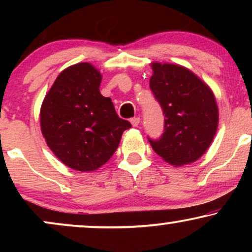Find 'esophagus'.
<instances>
[{"instance_id": "1", "label": "esophagus", "mask_w": 252, "mask_h": 252, "mask_svg": "<svg viewBox=\"0 0 252 252\" xmlns=\"http://www.w3.org/2000/svg\"><path fill=\"white\" fill-rule=\"evenodd\" d=\"M140 121H141L140 117H134V118H131V120H130V122H131L132 126H137L138 124H140Z\"/></svg>"}]
</instances>
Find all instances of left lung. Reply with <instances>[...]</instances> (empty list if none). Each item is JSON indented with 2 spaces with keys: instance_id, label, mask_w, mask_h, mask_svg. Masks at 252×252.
Returning <instances> with one entry per match:
<instances>
[{
  "instance_id": "left-lung-1",
  "label": "left lung",
  "mask_w": 252,
  "mask_h": 252,
  "mask_svg": "<svg viewBox=\"0 0 252 252\" xmlns=\"http://www.w3.org/2000/svg\"><path fill=\"white\" fill-rule=\"evenodd\" d=\"M149 86L164 116L163 134L148 141L174 166L194 162L206 152L218 126L215 94L193 72L173 63H153Z\"/></svg>"
}]
</instances>
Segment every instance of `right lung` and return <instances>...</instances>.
Returning a JSON list of instances; mask_svg holds the SVG:
<instances>
[{"label":"right lung","instance_id":"obj_1","mask_svg":"<svg viewBox=\"0 0 252 252\" xmlns=\"http://www.w3.org/2000/svg\"><path fill=\"white\" fill-rule=\"evenodd\" d=\"M102 76L89 63L70 66L58 76L43 99L41 131L63 164L79 172L99 168L116 152L124 130L111 99L99 92Z\"/></svg>","mask_w":252,"mask_h":252}]
</instances>
